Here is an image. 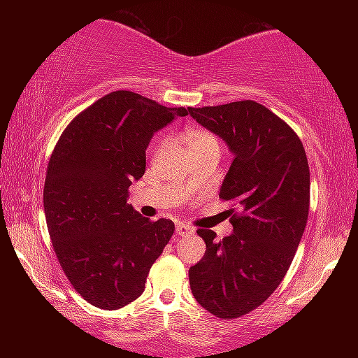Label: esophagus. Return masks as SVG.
I'll list each match as a JSON object with an SVG mask.
<instances>
[{
	"label": "esophagus",
	"instance_id": "obj_1",
	"mask_svg": "<svg viewBox=\"0 0 358 358\" xmlns=\"http://www.w3.org/2000/svg\"><path fill=\"white\" fill-rule=\"evenodd\" d=\"M176 233H178L179 236H189V234L194 233V228H190L189 224L178 223V227H176Z\"/></svg>",
	"mask_w": 358,
	"mask_h": 358
}]
</instances>
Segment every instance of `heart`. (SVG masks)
<instances>
[{
	"label": "heart",
	"instance_id": "b5f03b06",
	"mask_svg": "<svg viewBox=\"0 0 358 358\" xmlns=\"http://www.w3.org/2000/svg\"><path fill=\"white\" fill-rule=\"evenodd\" d=\"M185 143H187L189 153H199L205 150L220 151V140L212 131L203 129H192L185 134Z\"/></svg>",
	"mask_w": 358,
	"mask_h": 358
}]
</instances>
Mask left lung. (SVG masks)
I'll use <instances>...</instances> for the list:
<instances>
[{"instance_id": "obj_1", "label": "left lung", "mask_w": 358, "mask_h": 358, "mask_svg": "<svg viewBox=\"0 0 358 358\" xmlns=\"http://www.w3.org/2000/svg\"><path fill=\"white\" fill-rule=\"evenodd\" d=\"M189 114L233 153L220 199L234 207L223 241L212 229L197 231L207 251L189 268L190 290L208 313L234 320L261 306L290 267L310 210V168L295 131L256 101Z\"/></svg>"}]
</instances>
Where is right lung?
Instances as JSON below:
<instances>
[{
	"label": "right lung",
	"instance_id": "right-lung-1",
	"mask_svg": "<svg viewBox=\"0 0 358 358\" xmlns=\"http://www.w3.org/2000/svg\"><path fill=\"white\" fill-rule=\"evenodd\" d=\"M185 107H164L131 91L101 97L70 122L48 161L43 210L60 266L87 303L119 310L145 290L146 277L174 233L129 200L145 174L155 131Z\"/></svg>",
	"mask_w": 358,
	"mask_h": 358
}]
</instances>
